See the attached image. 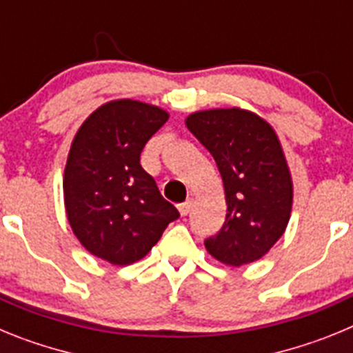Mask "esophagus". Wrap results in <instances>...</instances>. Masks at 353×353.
<instances>
[{
  "mask_svg": "<svg viewBox=\"0 0 353 353\" xmlns=\"http://www.w3.org/2000/svg\"><path fill=\"white\" fill-rule=\"evenodd\" d=\"M191 208H192V199H187L185 203H180L179 205L180 215H187L189 212H191Z\"/></svg>",
  "mask_w": 353,
  "mask_h": 353,
  "instance_id": "34e87169",
  "label": "esophagus"
}]
</instances>
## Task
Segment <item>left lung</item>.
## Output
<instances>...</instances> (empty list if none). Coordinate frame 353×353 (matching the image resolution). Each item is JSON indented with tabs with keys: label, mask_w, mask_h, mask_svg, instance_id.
Returning <instances> with one entry per match:
<instances>
[{
	"label": "left lung",
	"mask_w": 353,
	"mask_h": 353,
	"mask_svg": "<svg viewBox=\"0 0 353 353\" xmlns=\"http://www.w3.org/2000/svg\"><path fill=\"white\" fill-rule=\"evenodd\" d=\"M185 125L214 157L226 198V221L205 248L230 267L260 260L281 239L292 215V173L276 130L240 108L196 111Z\"/></svg>",
	"instance_id": "obj_1"
}]
</instances>
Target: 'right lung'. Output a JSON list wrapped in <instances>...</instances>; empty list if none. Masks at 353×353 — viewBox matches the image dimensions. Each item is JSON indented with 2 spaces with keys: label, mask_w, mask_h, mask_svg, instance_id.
Here are the masks:
<instances>
[{
  "label": "right lung",
  "mask_w": 353,
  "mask_h": 353,
  "mask_svg": "<svg viewBox=\"0 0 353 353\" xmlns=\"http://www.w3.org/2000/svg\"><path fill=\"white\" fill-rule=\"evenodd\" d=\"M168 118L159 105L117 99L97 108L72 139L63 173L68 224L86 251L111 265L145 258L179 217L139 164Z\"/></svg>",
  "instance_id": "obj_1"
}]
</instances>
